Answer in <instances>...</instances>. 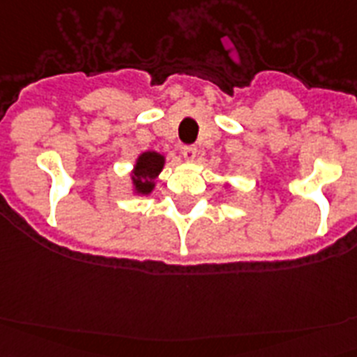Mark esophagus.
<instances>
[{"instance_id":"esophagus-1","label":"esophagus","mask_w":357,"mask_h":357,"mask_svg":"<svg viewBox=\"0 0 357 357\" xmlns=\"http://www.w3.org/2000/svg\"><path fill=\"white\" fill-rule=\"evenodd\" d=\"M181 154L183 158L187 161H194L196 160V154H197V149L194 147V145H185V147L181 149Z\"/></svg>"}]
</instances>
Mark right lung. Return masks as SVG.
<instances>
[{"mask_svg": "<svg viewBox=\"0 0 357 357\" xmlns=\"http://www.w3.org/2000/svg\"><path fill=\"white\" fill-rule=\"evenodd\" d=\"M161 169H163V156H160L158 153L142 154L138 158V163H136L135 174H132V183H135L136 190L140 194H149L153 190V179L160 174Z\"/></svg>", "mask_w": 357, "mask_h": 357, "instance_id": "right-lung-1", "label": "right lung"}]
</instances>
